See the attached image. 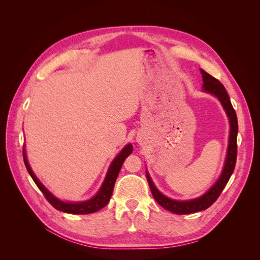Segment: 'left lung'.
<instances>
[{
	"label": "left lung",
	"mask_w": 260,
	"mask_h": 260,
	"mask_svg": "<svg viewBox=\"0 0 260 260\" xmlns=\"http://www.w3.org/2000/svg\"><path fill=\"white\" fill-rule=\"evenodd\" d=\"M201 74L203 78V92H206L211 94V95L216 96L220 103H221L224 112L229 118L230 123V135H229V144H228L226 149V156L225 161L223 165V169L220 174L218 180L210 186L209 190L204 193L200 198H196L193 200L187 201H178L167 198L164 195L158 188H157L153 182V180L149 176L148 171L146 170V179L149 187H151L152 194L156 202L159 204L161 207L167 209L174 214L177 215H186V214H193L196 211L205 210L210 207L215 201L219 198V195L223 191L224 186L226 185L228 181L233 174V170L235 167V162H237V153H238V146H237V138H238V118L233 106L231 104V101L229 95L224 89L222 83H220L219 80L216 78L210 76L206 72L201 69Z\"/></svg>",
	"instance_id": "1"
}]
</instances>
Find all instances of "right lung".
Masks as SVG:
<instances>
[{
    "mask_svg": "<svg viewBox=\"0 0 260 260\" xmlns=\"http://www.w3.org/2000/svg\"><path fill=\"white\" fill-rule=\"evenodd\" d=\"M132 151H133V147H132L131 143L127 144L121 149L119 154H118L114 158V160L112 161L111 166H109L106 177L104 179V182H103V184H102L99 192L94 195L92 199L83 201V202H64V201L57 199L56 196H54L48 190V188H46L41 183V181L37 178L35 172L32 171V169H31L30 165L28 162V159H27L25 147H23L22 153H23V161H25L26 168L29 172V175L35 181L37 186L40 188V191L44 194L45 199L49 201V203L55 209H57L62 212H67V214L86 215V214H92V212H95L107 205V203L109 202V200H111L116 179H117L118 175H119V171L121 169L122 164L125 160V158H127V157L132 153Z\"/></svg>",
    "mask_w": 260,
    "mask_h": 260,
    "instance_id": "1",
    "label": "right lung"
}]
</instances>
